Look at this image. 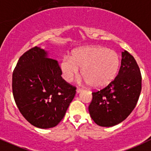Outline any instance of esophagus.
<instances>
[{
  "instance_id": "obj_1",
  "label": "esophagus",
  "mask_w": 151,
  "mask_h": 151,
  "mask_svg": "<svg viewBox=\"0 0 151 151\" xmlns=\"http://www.w3.org/2000/svg\"><path fill=\"white\" fill-rule=\"evenodd\" d=\"M82 91H83V88H77V93H80V92Z\"/></svg>"
}]
</instances>
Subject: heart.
Segmentation results:
<instances>
[{
  "label": "heart",
  "instance_id": "b5f03b06",
  "mask_svg": "<svg viewBox=\"0 0 151 151\" xmlns=\"http://www.w3.org/2000/svg\"><path fill=\"white\" fill-rule=\"evenodd\" d=\"M120 60L115 51L101 46L80 48L65 56L60 63L63 78L71 82L78 74L79 68L86 83L93 88H102L114 80L117 74Z\"/></svg>",
  "mask_w": 151,
  "mask_h": 151
}]
</instances>
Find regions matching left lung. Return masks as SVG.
I'll use <instances>...</instances> for the list:
<instances>
[{"instance_id":"1","label":"left lung","mask_w":151,"mask_h":151,"mask_svg":"<svg viewBox=\"0 0 151 151\" xmlns=\"http://www.w3.org/2000/svg\"><path fill=\"white\" fill-rule=\"evenodd\" d=\"M142 90V75L134 57L124 51L119 73L107 86L92 93L88 107L91 117L102 127L125 120L137 105Z\"/></svg>"}]
</instances>
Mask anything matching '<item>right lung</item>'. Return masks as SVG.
<instances>
[{"instance_id":"obj_1","label":"right lung","mask_w":151,"mask_h":151,"mask_svg":"<svg viewBox=\"0 0 151 151\" xmlns=\"http://www.w3.org/2000/svg\"><path fill=\"white\" fill-rule=\"evenodd\" d=\"M58 62L35 46L19 58L12 74V93L23 117L39 128L55 127L64 117L77 88L61 77Z\"/></svg>"}]
</instances>
